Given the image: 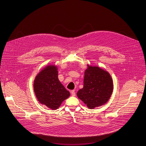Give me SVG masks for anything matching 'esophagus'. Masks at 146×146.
Here are the masks:
<instances>
[{
	"label": "esophagus",
	"instance_id": "34e87169",
	"mask_svg": "<svg viewBox=\"0 0 146 146\" xmlns=\"http://www.w3.org/2000/svg\"><path fill=\"white\" fill-rule=\"evenodd\" d=\"M71 94H72V96H76V93H75L74 90H72L71 91Z\"/></svg>",
	"mask_w": 146,
	"mask_h": 146
}]
</instances>
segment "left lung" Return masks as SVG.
<instances>
[{"instance_id":"left-lung-1","label":"left lung","mask_w":146,"mask_h":146,"mask_svg":"<svg viewBox=\"0 0 146 146\" xmlns=\"http://www.w3.org/2000/svg\"><path fill=\"white\" fill-rule=\"evenodd\" d=\"M83 83V88L77 91V96L89 109L101 107L111 97L113 89L111 76L98 66L87 64Z\"/></svg>"}]
</instances>
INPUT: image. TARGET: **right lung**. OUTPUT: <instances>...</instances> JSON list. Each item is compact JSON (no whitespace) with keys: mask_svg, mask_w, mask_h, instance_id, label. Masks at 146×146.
<instances>
[{"mask_svg":"<svg viewBox=\"0 0 146 146\" xmlns=\"http://www.w3.org/2000/svg\"><path fill=\"white\" fill-rule=\"evenodd\" d=\"M33 88L39 102L52 110L58 109L70 95L59 80L58 66L52 64L46 66L37 74Z\"/></svg>","mask_w":146,"mask_h":146,"instance_id":"1","label":"right lung"}]
</instances>
